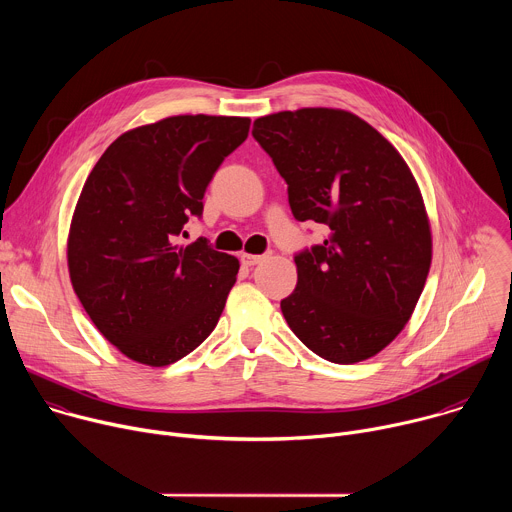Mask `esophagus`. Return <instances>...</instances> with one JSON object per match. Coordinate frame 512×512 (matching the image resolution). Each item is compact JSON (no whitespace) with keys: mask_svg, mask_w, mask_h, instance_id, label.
<instances>
[{"mask_svg":"<svg viewBox=\"0 0 512 512\" xmlns=\"http://www.w3.org/2000/svg\"><path fill=\"white\" fill-rule=\"evenodd\" d=\"M265 259V255H251V253H243L241 255V261L245 263V265H257V263H261Z\"/></svg>","mask_w":512,"mask_h":512,"instance_id":"34e87169","label":"esophagus"}]
</instances>
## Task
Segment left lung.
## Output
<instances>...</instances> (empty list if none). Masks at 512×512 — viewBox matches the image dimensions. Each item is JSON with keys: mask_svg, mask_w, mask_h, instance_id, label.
<instances>
[{"mask_svg": "<svg viewBox=\"0 0 512 512\" xmlns=\"http://www.w3.org/2000/svg\"><path fill=\"white\" fill-rule=\"evenodd\" d=\"M253 137L287 184L296 221L328 227L298 253V285L281 300L318 356L352 364L381 352L409 322L431 265L419 186L393 145L342 109L259 117Z\"/></svg>", "mask_w": 512, "mask_h": 512, "instance_id": "1", "label": "left lung"}]
</instances>
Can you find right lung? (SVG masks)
<instances>
[{
  "instance_id": "right-lung-1",
  "label": "right lung",
  "mask_w": 512,
  "mask_h": 512,
  "mask_svg": "<svg viewBox=\"0 0 512 512\" xmlns=\"http://www.w3.org/2000/svg\"><path fill=\"white\" fill-rule=\"evenodd\" d=\"M249 117L176 115L119 135L72 214L68 273L97 330L127 358L166 367L214 330L239 259L206 239L180 245Z\"/></svg>"
}]
</instances>
